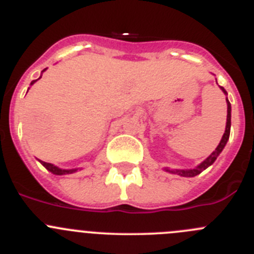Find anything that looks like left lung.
I'll return each instance as SVG.
<instances>
[{
    "instance_id": "obj_1",
    "label": "left lung",
    "mask_w": 254,
    "mask_h": 254,
    "mask_svg": "<svg viewBox=\"0 0 254 254\" xmlns=\"http://www.w3.org/2000/svg\"><path fill=\"white\" fill-rule=\"evenodd\" d=\"M221 90L224 91V93L226 94L225 89L224 87H221ZM226 103H228V117H226V128H225V132H224V136L223 138H221V141H220L219 146L215 149V151L212 152V154L208 156L207 159H206L205 161H202V163L199 164L198 167L194 168V169H190V170H170V169H167V172H170V173H174V174H178V176L181 177H194L197 176V174H199L201 172H203V170L206 169V168H208L211 165V164L214 163L215 160H216V158L220 155V152L223 151V149L225 147L226 142H228L229 140V134H230V125H232V107H230V103H229V100L226 99Z\"/></svg>"
}]
</instances>
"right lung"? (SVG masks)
I'll use <instances>...</instances> for the list:
<instances>
[{
	"instance_id": "1",
	"label": "right lung",
	"mask_w": 254,
	"mask_h": 254,
	"mask_svg": "<svg viewBox=\"0 0 254 254\" xmlns=\"http://www.w3.org/2000/svg\"><path fill=\"white\" fill-rule=\"evenodd\" d=\"M34 82H35V80H33V81H31V84H34ZM40 163L43 164L44 167H46L47 169L49 170V172L53 173V174H56V176H64V174H71V173L76 172V169H71V170L60 169V168L55 167V165H53V164H51V163H46V161H42V160H40Z\"/></svg>"
}]
</instances>
